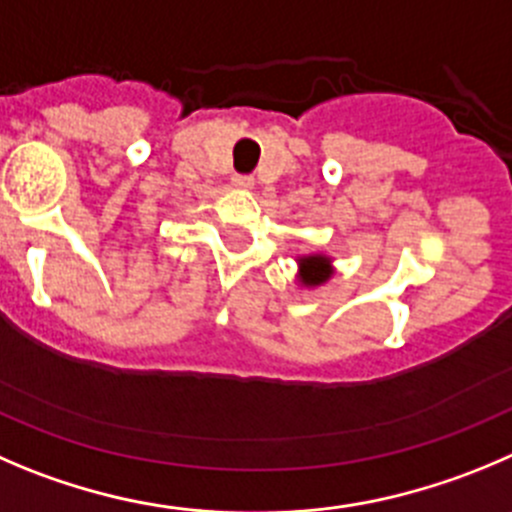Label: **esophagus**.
Wrapping results in <instances>:
<instances>
[{"mask_svg": "<svg viewBox=\"0 0 512 512\" xmlns=\"http://www.w3.org/2000/svg\"><path fill=\"white\" fill-rule=\"evenodd\" d=\"M231 183H233V186H236V188H251V186H253V178H251V175L236 173V175H233V178H231Z\"/></svg>", "mask_w": 512, "mask_h": 512, "instance_id": "obj_1", "label": "esophagus"}]
</instances>
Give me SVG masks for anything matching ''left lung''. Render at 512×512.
Segmentation results:
<instances>
[{"mask_svg":"<svg viewBox=\"0 0 512 512\" xmlns=\"http://www.w3.org/2000/svg\"><path fill=\"white\" fill-rule=\"evenodd\" d=\"M329 279V261L324 256H306L301 259V281L309 286L321 284Z\"/></svg>","mask_w":512,"mask_h":512,"instance_id":"8db88e82","label":"left lung"}]
</instances>
